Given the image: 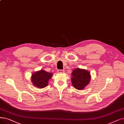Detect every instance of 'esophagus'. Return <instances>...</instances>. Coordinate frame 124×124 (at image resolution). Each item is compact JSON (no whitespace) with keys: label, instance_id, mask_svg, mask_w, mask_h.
I'll list each match as a JSON object with an SVG mask.
<instances>
[{"label":"esophagus","instance_id":"34e87169","mask_svg":"<svg viewBox=\"0 0 124 124\" xmlns=\"http://www.w3.org/2000/svg\"><path fill=\"white\" fill-rule=\"evenodd\" d=\"M57 72L58 73H64V70H58Z\"/></svg>","mask_w":124,"mask_h":124}]
</instances>
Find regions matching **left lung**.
<instances>
[{"label":"left lung","mask_w":124,"mask_h":124,"mask_svg":"<svg viewBox=\"0 0 124 124\" xmlns=\"http://www.w3.org/2000/svg\"><path fill=\"white\" fill-rule=\"evenodd\" d=\"M71 82L74 88L82 90L90 83L91 75L90 72L83 69L76 68L71 73Z\"/></svg>","instance_id":"1"}]
</instances>
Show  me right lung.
<instances>
[{
	"mask_svg": "<svg viewBox=\"0 0 124 124\" xmlns=\"http://www.w3.org/2000/svg\"><path fill=\"white\" fill-rule=\"evenodd\" d=\"M53 74L44 70L36 71L32 74L31 80L32 85L39 88H43L48 85V81L51 79Z\"/></svg>",
	"mask_w": 124,
	"mask_h": 124,
	"instance_id": "right-lung-1",
	"label": "right lung"
}]
</instances>
